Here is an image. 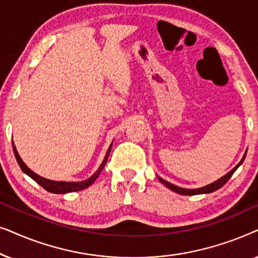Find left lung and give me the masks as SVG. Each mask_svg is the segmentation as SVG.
Instances as JSON below:
<instances>
[{
    "mask_svg": "<svg viewBox=\"0 0 258 258\" xmlns=\"http://www.w3.org/2000/svg\"><path fill=\"white\" fill-rule=\"evenodd\" d=\"M245 154H244V156H243V158L241 160V162H239V163L236 165V167L232 169V170L229 171L227 175H224L223 177H221L220 179H217V181H215L214 183H211V184H208L206 186H202V188H199V189H184V188H179V186H177V185L171 184V183L164 181V179L161 178V177H158V179H160L161 183H163L164 185H167L169 189L172 190V191H175V192H177V194H181V195H189V196H191V195H200V194L213 192V191H215V190H218L220 188H222V186H223L225 183L229 181V178H230L231 176H232V174H234V172L236 171V169H237L239 165L243 163V161H244V158H245Z\"/></svg>",
    "mask_w": 258,
    "mask_h": 258,
    "instance_id": "8db88e82",
    "label": "left lung"
}]
</instances>
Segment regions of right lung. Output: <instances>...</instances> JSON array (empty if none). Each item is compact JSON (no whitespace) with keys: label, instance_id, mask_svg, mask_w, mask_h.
I'll return each mask as SVG.
<instances>
[{"label":"right lung","instance_id":"add662e5","mask_svg":"<svg viewBox=\"0 0 258 258\" xmlns=\"http://www.w3.org/2000/svg\"><path fill=\"white\" fill-rule=\"evenodd\" d=\"M13 149H14V154H15V157L17 160V163H19L21 169H22V171L26 172L28 176H30V177L33 178L35 182L38 183V184H40L42 188H44L45 190H47V191L52 192V194H67V192H72V191H80V190L86 189V188H88V186H90L91 184H93L95 181H96L98 175L101 174L102 169L104 168L105 163H107L108 156H109V154H110V150H111V146L108 149L107 155H105V157L103 160V163L101 164V167L98 168V170L95 172V174L91 176L90 178H88L83 182H56V181H50V179L41 177V176L35 174L34 171H31L30 169L23 163V161L21 160L20 155H19V153H17L16 148H15V146H14V144H13Z\"/></svg>","mask_w":258,"mask_h":258}]
</instances>
